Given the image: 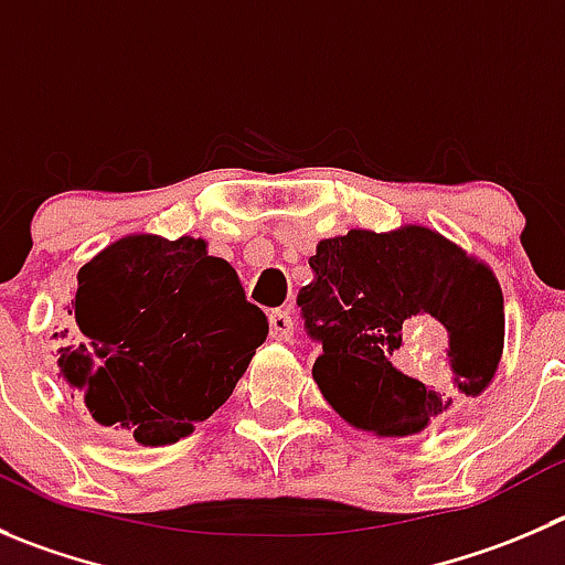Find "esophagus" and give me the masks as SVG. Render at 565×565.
<instances>
[{
	"label": "esophagus",
	"mask_w": 565,
	"mask_h": 565,
	"mask_svg": "<svg viewBox=\"0 0 565 565\" xmlns=\"http://www.w3.org/2000/svg\"><path fill=\"white\" fill-rule=\"evenodd\" d=\"M268 330H271L274 341H288L294 335V321L288 310H271L268 313Z\"/></svg>",
	"instance_id": "34e87169"
}]
</instances>
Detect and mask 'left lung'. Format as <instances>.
I'll return each instance as SVG.
<instances>
[{"instance_id": "obj_1", "label": "left lung", "mask_w": 565, "mask_h": 565, "mask_svg": "<svg viewBox=\"0 0 565 565\" xmlns=\"http://www.w3.org/2000/svg\"><path fill=\"white\" fill-rule=\"evenodd\" d=\"M310 268L297 305L321 343L313 377L349 424L391 438L422 433L491 385L504 343L502 288L458 244L416 224L349 230L319 241ZM416 329L445 335L427 379L401 366Z\"/></svg>"}]
</instances>
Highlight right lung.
<instances>
[{"label":"right lung","instance_id":"obj_1","mask_svg":"<svg viewBox=\"0 0 565 565\" xmlns=\"http://www.w3.org/2000/svg\"><path fill=\"white\" fill-rule=\"evenodd\" d=\"M63 380L102 427L143 447L193 433L233 394L268 321L202 238L127 235L77 274Z\"/></svg>","mask_w":565,"mask_h":565}]
</instances>
